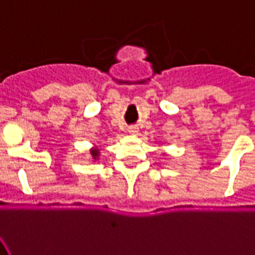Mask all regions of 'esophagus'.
I'll use <instances>...</instances> for the list:
<instances>
[{
  "label": "esophagus",
  "instance_id": "esophagus-1",
  "mask_svg": "<svg viewBox=\"0 0 255 255\" xmlns=\"http://www.w3.org/2000/svg\"><path fill=\"white\" fill-rule=\"evenodd\" d=\"M128 132L133 135L138 134V127H135V126H130V127H128Z\"/></svg>",
  "mask_w": 255,
  "mask_h": 255
}]
</instances>
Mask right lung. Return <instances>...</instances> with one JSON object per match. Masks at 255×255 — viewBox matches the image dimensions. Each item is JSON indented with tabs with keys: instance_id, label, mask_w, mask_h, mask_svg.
<instances>
[{
	"instance_id": "add662e5",
	"label": "right lung",
	"mask_w": 255,
	"mask_h": 255,
	"mask_svg": "<svg viewBox=\"0 0 255 255\" xmlns=\"http://www.w3.org/2000/svg\"><path fill=\"white\" fill-rule=\"evenodd\" d=\"M90 154H92L93 160L94 161L99 160V156H101V147L94 146L93 148H90Z\"/></svg>"
}]
</instances>
